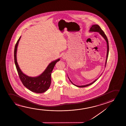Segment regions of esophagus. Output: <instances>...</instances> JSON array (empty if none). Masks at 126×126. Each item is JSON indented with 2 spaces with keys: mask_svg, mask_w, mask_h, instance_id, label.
Masks as SVG:
<instances>
[{
  "mask_svg": "<svg viewBox=\"0 0 126 126\" xmlns=\"http://www.w3.org/2000/svg\"><path fill=\"white\" fill-rule=\"evenodd\" d=\"M62 58L63 59H66V57L65 56H63V57H62Z\"/></svg>",
  "mask_w": 126,
  "mask_h": 126,
  "instance_id": "esophagus-1",
  "label": "esophagus"
}]
</instances>
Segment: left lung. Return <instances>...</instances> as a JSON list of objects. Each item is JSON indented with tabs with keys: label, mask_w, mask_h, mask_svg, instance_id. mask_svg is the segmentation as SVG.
<instances>
[{
	"label": "left lung",
	"mask_w": 126,
	"mask_h": 126,
	"mask_svg": "<svg viewBox=\"0 0 126 126\" xmlns=\"http://www.w3.org/2000/svg\"><path fill=\"white\" fill-rule=\"evenodd\" d=\"M90 32H98V33H100V35H102V37H103V38L105 39V41H106L107 43V56H106V62H105V67H106V63H107V59H108V55H109V41H108V38H107V36H106V35L105 34V33L104 32V31L101 29V28H100V27L97 24H94V25H93L90 28ZM102 74L100 75V76L102 75ZM68 78L69 79L70 81H71V83H72L74 85V86H77V87H86V86H89L90 85L93 84V83H95V81H96L97 79H97L95 80L94 81H93L92 83H90V84H88L85 85H82V86H77L76 85H75L71 81L70 79H69V78L68 77Z\"/></svg>",
	"instance_id": "8db88e82"
}]
</instances>
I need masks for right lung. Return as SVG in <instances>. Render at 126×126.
Masks as SVG:
<instances>
[{
	"label": "right lung",
	"mask_w": 126,
	"mask_h": 126,
	"mask_svg": "<svg viewBox=\"0 0 126 126\" xmlns=\"http://www.w3.org/2000/svg\"><path fill=\"white\" fill-rule=\"evenodd\" d=\"M20 37L16 43L14 49V60L16 67L17 70L19 78L22 82L23 84L26 88L31 91L37 93H43L48 90L51 83V74L55 64L60 61V59L54 61L48 64L47 68L45 69L42 74L36 77H31L24 74L21 71L17 64L16 57L17 47Z\"/></svg>",
	"instance_id": "add662e5"
}]
</instances>
